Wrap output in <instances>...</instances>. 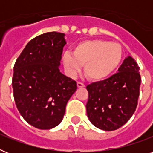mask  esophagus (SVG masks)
<instances>
[{
	"mask_svg": "<svg viewBox=\"0 0 153 153\" xmlns=\"http://www.w3.org/2000/svg\"><path fill=\"white\" fill-rule=\"evenodd\" d=\"M77 86H78L79 88H83V87H85V85H84L83 83L80 82H77Z\"/></svg>",
	"mask_w": 153,
	"mask_h": 153,
	"instance_id": "obj_1",
	"label": "esophagus"
}]
</instances>
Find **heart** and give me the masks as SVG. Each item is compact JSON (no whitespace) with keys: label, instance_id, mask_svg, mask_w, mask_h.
Segmentation results:
<instances>
[{"label":"heart","instance_id":"1","mask_svg":"<svg viewBox=\"0 0 153 153\" xmlns=\"http://www.w3.org/2000/svg\"><path fill=\"white\" fill-rule=\"evenodd\" d=\"M122 49L118 44L103 39H91L76 44L72 54L62 55V63L70 77H74L84 65V73L93 81L107 79L118 68Z\"/></svg>","mask_w":153,"mask_h":153}]
</instances>
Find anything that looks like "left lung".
I'll list each match as a JSON object with an SVG mask.
<instances>
[{
	"instance_id": "8db88e82",
	"label": "left lung",
	"mask_w": 153,
	"mask_h": 153,
	"mask_svg": "<svg viewBox=\"0 0 153 153\" xmlns=\"http://www.w3.org/2000/svg\"><path fill=\"white\" fill-rule=\"evenodd\" d=\"M140 67L131 56L125 59L118 72L103 81L86 86L89 120L104 131L116 130L130 119L140 94Z\"/></svg>"
}]
</instances>
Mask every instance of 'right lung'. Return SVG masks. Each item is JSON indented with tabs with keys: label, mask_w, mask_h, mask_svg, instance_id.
Masks as SVG:
<instances>
[{
	"label": "right lung",
	"mask_w": 153,
	"mask_h": 153,
	"mask_svg": "<svg viewBox=\"0 0 153 153\" xmlns=\"http://www.w3.org/2000/svg\"><path fill=\"white\" fill-rule=\"evenodd\" d=\"M65 34L47 32L27 43L13 68L16 105L35 128L51 129L62 121L76 82L59 71Z\"/></svg>",
	"instance_id": "1"
}]
</instances>
